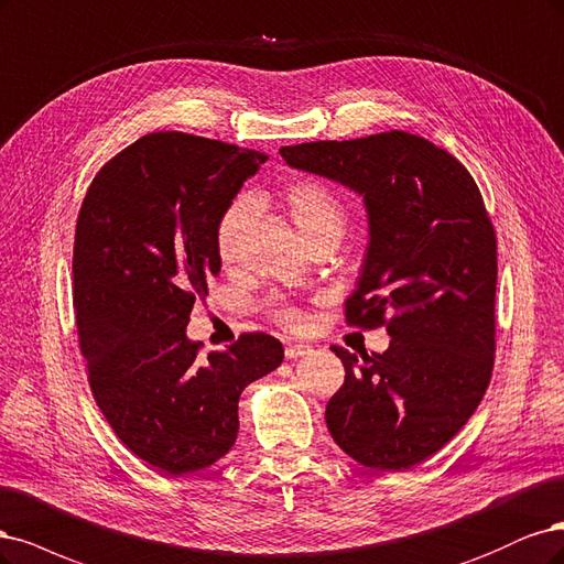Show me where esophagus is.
<instances>
[{"mask_svg": "<svg viewBox=\"0 0 564 564\" xmlns=\"http://www.w3.org/2000/svg\"><path fill=\"white\" fill-rule=\"evenodd\" d=\"M314 349L308 347V344H302V341H295V344H285V358H302V356H308Z\"/></svg>", "mask_w": 564, "mask_h": 564, "instance_id": "34e87169", "label": "esophagus"}]
</instances>
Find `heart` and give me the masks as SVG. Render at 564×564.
<instances>
[{"instance_id": "heart-1", "label": "heart", "mask_w": 564, "mask_h": 564, "mask_svg": "<svg viewBox=\"0 0 564 564\" xmlns=\"http://www.w3.org/2000/svg\"><path fill=\"white\" fill-rule=\"evenodd\" d=\"M283 198L306 241L328 229L341 231L344 223H347V213H344L339 198L328 187L314 183V180H300V183L288 185L283 192ZM250 206H252L250 196L239 194L231 198V202L225 206V210L220 213V217H217L213 241H215L217 258L223 262H229L234 258L236 246H239V234L250 213ZM267 312L281 325H288V328H297V325L304 323V314L283 295H271L267 300Z\"/></svg>"}]
</instances>
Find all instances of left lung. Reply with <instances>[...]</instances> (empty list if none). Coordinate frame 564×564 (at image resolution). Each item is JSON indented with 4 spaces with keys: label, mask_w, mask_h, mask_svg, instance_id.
<instances>
[{
    "label": "left lung",
    "mask_w": 564,
    "mask_h": 564,
    "mask_svg": "<svg viewBox=\"0 0 564 564\" xmlns=\"http://www.w3.org/2000/svg\"><path fill=\"white\" fill-rule=\"evenodd\" d=\"M293 169L362 194L368 256L347 325H384V354L341 347V389L325 408L335 443L384 474L426 462L480 405L497 349V234L476 180L426 138L387 131L281 148Z\"/></svg>",
    "instance_id": "8db88e82"
}]
</instances>
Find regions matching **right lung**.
Returning <instances> with one entry per match:
<instances>
[{
	"label": "right lung",
	"instance_id": "obj_1",
	"mask_svg": "<svg viewBox=\"0 0 564 564\" xmlns=\"http://www.w3.org/2000/svg\"><path fill=\"white\" fill-rule=\"evenodd\" d=\"M267 156L180 131L112 156L77 217L72 304L86 375L107 424L161 474L204 470L239 435L241 391L283 362V344L243 333L198 356L192 306L220 274L215 223Z\"/></svg>",
	"mask_w": 564,
	"mask_h": 564
}]
</instances>
